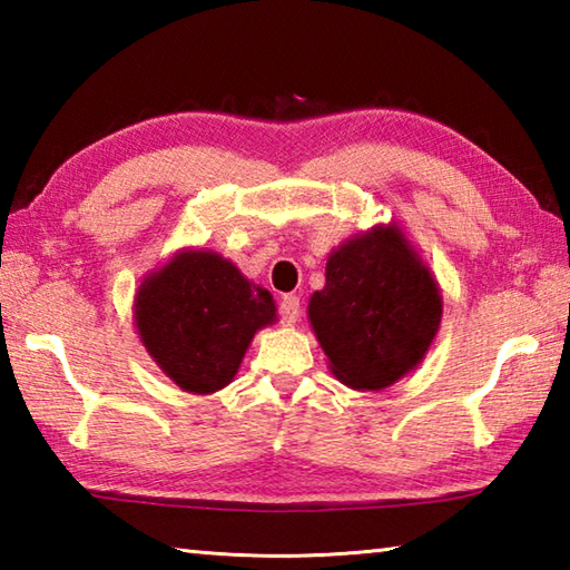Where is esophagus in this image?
Wrapping results in <instances>:
<instances>
[{
	"instance_id": "34e87169",
	"label": "esophagus",
	"mask_w": 570,
	"mask_h": 570,
	"mask_svg": "<svg viewBox=\"0 0 570 570\" xmlns=\"http://www.w3.org/2000/svg\"><path fill=\"white\" fill-rule=\"evenodd\" d=\"M278 316H282V324L292 326L302 316V304H298V296H284L282 306H278Z\"/></svg>"
}]
</instances>
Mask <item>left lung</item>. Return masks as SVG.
Listing matches in <instances>:
<instances>
[{
	"label": "left lung",
	"instance_id": "1",
	"mask_svg": "<svg viewBox=\"0 0 570 570\" xmlns=\"http://www.w3.org/2000/svg\"><path fill=\"white\" fill-rule=\"evenodd\" d=\"M442 294L397 224L344 240L326 262V284L308 298V322L346 387L377 392L428 354Z\"/></svg>",
	"mask_w": 570,
	"mask_h": 570
}]
</instances>
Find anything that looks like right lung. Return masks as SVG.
Masks as SVG:
<instances>
[{"instance_id": "obj_1", "label": "right lung", "mask_w": 570, "mask_h": 570, "mask_svg": "<svg viewBox=\"0 0 570 570\" xmlns=\"http://www.w3.org/2000/svg\"><path fill=\"white\" fill-rule=\"evenodd\" d=\"M274 322V296L214 250H178L135 294L142 346L193 394L226 387L254 334Z\"/></svg>"}]
</instances>
